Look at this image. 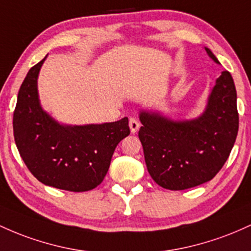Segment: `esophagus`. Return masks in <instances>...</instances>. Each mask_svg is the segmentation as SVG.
I'll return each instance as SVG.
<instances>
[{"label": "esophagus", "instance_id": "34e87169", "mask_svg": "<svg viewBox=\"0 0 251 251\" xmlns=\"http://www.w3.org/2000/svg\"><path fill=\"white\" fill-rule=\"evenodd\" d=\"M129 128H130L131 134H135L139 130L140 122L137 120H135V118H130V120H129Z\"/></svg>", "mask_w": 251, "mask_h": 251}]
</instances>
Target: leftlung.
Masks as SVG:
<instances>
[{
    "label": "left lung",
    "mask_w": 251,
    "mask_h": 251,
    "mask_svg": "<svg viewBox=\"0 0 251 251\" xmlns=\"http://www.w3.org/2000/svg\"><path fill=\"white\" fill-rule=\"evenodd\" d=\"M207 55L221 64L210 49ZM139 137L147 170L157 185L172 191L210 181L221 171L238 133L237 94L223 71L207 96L204 111L190 120H173L160 110L139 111Z\"/></svg>",
    "instance_id": "left-lung-1"
}]
</instances>
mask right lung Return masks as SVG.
<instances>
[{
    "label": "right lung",
    "instance_id": "obj_1",
    "mask_svg": "<svg viewBox=\"0 0 251 251\" xmlns=\"http://www.w3.org/2000/svg\"><path fill=\"white\" fill-rule=\"evenodd\" d=\"M46 58L28 71L19 90L13 117L16 147L42 184L73 192L90 191L103 181L115 148L130 134L128 117L100 125L58 122L39 98L38 78Z\"/></svg>",
    "mask_w": 251,
    "mask_h": 251
}]
</instances>
